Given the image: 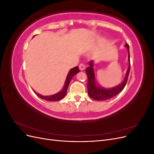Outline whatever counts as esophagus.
<instances>
[{
  "label": "esophagus",
  "instance_id": "1",
  "mask_svg": "<svg viewBox=\"0 0 154 154\" xmlns=\"http://www.w3.org/2000/svg\"><path fill=\"white\" fill-rule=\"evenodd\" d=\"M85 68V66L83 63H80V66H79V69H80V71H83Z\"/></svg>",
  "mask_w": 154,
  "mask_h": 154
}]
</instances>
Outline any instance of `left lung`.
Here are the masks:
<instances>
[{
	"label": "left lung",
	"mask_w": 154,
	"mask_h": 154,
	"mask_svg": "<svg viewBox=\"0 0 154 154\" xmlns=\"http://www.w3.org/2000/svg\"><path fill=\"white\" fill-rule=\"evenodd\" d=\"M126 48L128 51V68L127 69V73H126L125 78L119 85L112 87L111 88H105L101 87L99 84L96 85V76L94 70V62L91 60L89 62V67L86 69V74L88 78L87 82V88H88V94L91 98L98 100L103 101L109 100L113 97L114 96L118 94L119 92H122L127 82L128 78L130 69V53H129V45L128 44H125Z\"/></svg>",
	"instance_id": "8db88e82"
}]
</instances>
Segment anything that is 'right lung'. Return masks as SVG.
Here are the masks:
<instances>
[{"label":"right lung","instance_id":"obj_1","mask_svg":"<svg viewBox=\"0 0 154 154\" xmlns=\"http://www.w3.org/2000/svg\"><path fill=\"white\" fill-rule=\"evenodd\" d=\"M79 71H80V70H79V68L78 66L74 67V68H72L71 70H70L68 74H67V76L66 82H65V85H64L63 89L61 91H60L59 92L57 93V94L51 95V96H42V95L38 94V93L36 92L35 91H34V92L37 96L43 100H45L48 101H59L60 100H62V98H63L65 96H66V94L67 87L69 85L70 82H71V79L72 78V77L74 75H75L76 74L79 72Z\"/></svg>","mask_w":154,"mask_h":154}]
</instances>
